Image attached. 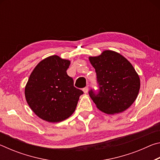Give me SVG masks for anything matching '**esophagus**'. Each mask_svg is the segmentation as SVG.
<instances>
[{
  "mask_svg": "<svg viewBox=\"0 0 160 160\" xmlns=\"http://www.w3.org/2000/svg\"><path fill=\"white\" fill-rule=\"evenodd\" d=\"M82 90L84 92V93L87 94V93H88V87H85V88H84Z\"/></svg>",
  "mask_w": 160,
  "mask_h": 160,
  "instance_id": "1",
  "label": "esophagus"
}]
</instances>
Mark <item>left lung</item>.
<instances>
[{"label": "left lung", "instance_id": "left-lung-1", "mask_svg": "<svg viewBox=\"0 0 160 160\" xmlns=\"http://www.w3.org/2000/svg\"><path fill=\"white\" fill-rule=\"evenodd\" d=\"M97 73L99 92L89 94L102 112L114 114L131 106L138 94L140 81L132 64L120 53L107 50L89 57Z\"/></svg>", "mask_w": 160, "mask_h": 160}]
</instances>
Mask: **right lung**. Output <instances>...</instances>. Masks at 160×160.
Returning a JSON list of instances; mask_svg holds the SVG:
<instances>
[{"label":"right lung","instance_id":"obj_1","mask_svg":"<svg viewBox=\"0 0 160 160\" xmlns=\"http://www.w3.org/2000/svg\"><path fill=\"white\" fill-rule=\"evenodd\" d=\"M70 61L54 55L37 64L29 76L25 94L35 114L48 122H60L71 116L83 92L75 88L66 70Z\"/></svg>","mask_w":160,"mask_h":160}]
</instances>
